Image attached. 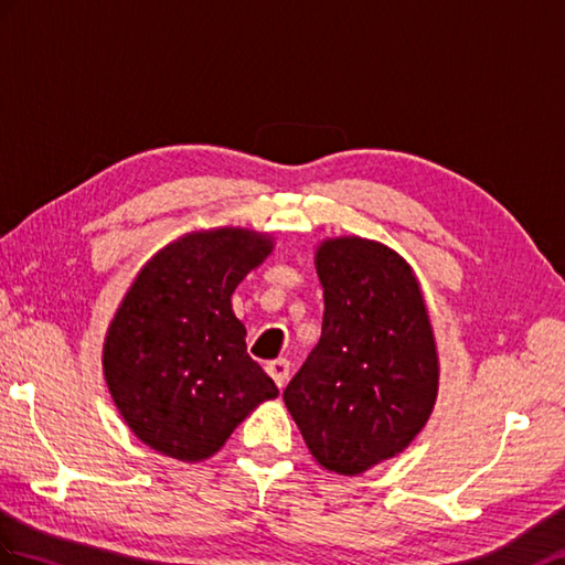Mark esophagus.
<instances>
[{"mask_svg":"<svg viewBox=\"0 0 565 565\" xmlns=\"http://www.w3.org/2000/svg\"><path fill=\"white\" fill-rule=\"evenodd\" d=\"M267 373L271 375L274 383L284 387L286 380H288V373H291V363H288L286 359H274V361L267 363Z\"/></svg>","mask_w":565,"mask_h":565,"instance_id":"obj_1","label":"esophagus"}]
</instances>
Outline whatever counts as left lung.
<instances>
[{"label":"left lung","mask_w":565,"mask_h":565,"mask_svg":"<svg viewBox=\"0 0 565 565\" xmlns=\"http://www.w3.org/2000/svg\"><path fill=\"white\" fill-rule=\"evenodd\" d=\"M322 337L284 390L315 462L356 477L422 430L438 397V351L414 269L387 245L344 235L315 253Z\"/></svg>","instance_id":"1"}]
</instances>
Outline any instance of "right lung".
<instances>
[{
    "instance_id": "right-lung-1",
    "label": "right lung",
    "mask_w": 565,
    "mask_h": 565,
    "mask_svg": "<svg viewBox=\"0 0 565 565\" xmlns=\"http://www.w3.org/2000/svg\"><path fill=\"white\" fill-rule=\"evenodd\" d=\"M274 241L247 228L194 231L141 267L108 327L103 373L135 436L180 462L221 450L257 404L279 395L247 356L231 296Z\"/></svg>"
}]
</instances>
